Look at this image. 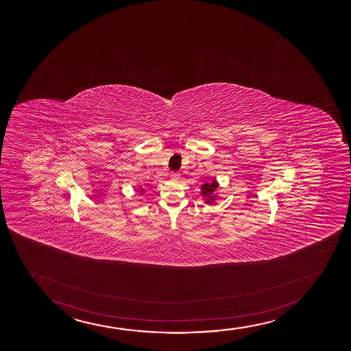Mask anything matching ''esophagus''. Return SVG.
<instances>
[{
  "mask_svg": "<svg viewBox=\"0 0 351 351\" xmlns=\"http://www.w3.org/2000/svg\"><path fill=\"white\" fill-rule=\"evenodd\" d=\"M171 178H172V179H179L180 174L178 173V172H174V173L171 174Z\"/></svg>",
  "mask_w": 351,
  "mask_h": 351,
  "instance_id": "1",
  "label": "esophagus"
}]
</instances>
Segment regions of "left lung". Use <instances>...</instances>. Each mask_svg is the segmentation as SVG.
Instances as JSON below:
<instances>
[{
    "instance_id": "8db88e82",
    "label": "left lung",
    "mask_w": 351,
    "mask_h": 351,
    "mask_svg": "<svg viewBox=\"0 0 351 351\" xmlns=\"http://www.w3.org/2000/svg\"><path fill=\"white\" fill-rule=\"evenodd\" d=\"M218 189L219 182L214 178L210 182L202 184V187H200V193H202V199L205 200V204H207V205H214L215 204L217 199H218V193H217Z\"/></svg>"
}]
</instances>
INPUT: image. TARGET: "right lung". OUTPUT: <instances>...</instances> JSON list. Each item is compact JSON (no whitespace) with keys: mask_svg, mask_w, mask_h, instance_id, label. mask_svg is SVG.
<instances>
[{"mask_svg":"<svg viewBox=\"0 0 351 351\" xmlns=\"http://www.w3.org/2000/svg\"><path fill=\"white\" fill-rule=\"evenodd\" d=\"M139 192H141V194L144 193V190H143V189H139Z\"/></svg>","mask_w":351,"mask_h":351,"instance_id":"add662e5","label":"right lung"}]
</instances>
